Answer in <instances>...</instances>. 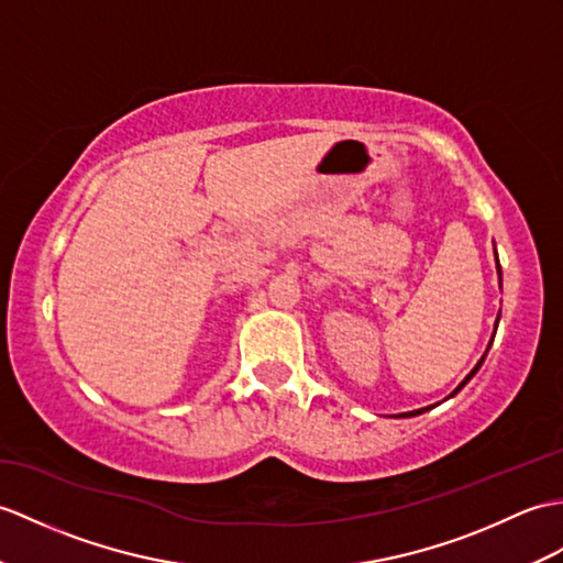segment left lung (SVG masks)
I'll return each instance as SVG.
<instances>
[{"mask_svg": "<svg viewBox=\"0 0 563 563\" xmlns=\"http://www.w3.org/2000/svg\"><path fill=\"white\" fill-rule=\"evenodd\" d=\"M496 271H499V276H501V266H499V258H496ZM496 323H499V319H496ZM482 362H485V357H482V360H479V362H477V367H475V369H473V372H470V374H467V376H465V382H463V384H461V386H459V388H455V390H453V394H451V396H455V394H459V390H461V388H463V386H465V384H467V382H470V378H473V376H475V374H477V369H479V367H482ZM420 412H424V410H415V412H408V415H402V417H410V415H420Z\"/></svg>", "mask_w": 563, "mask_h": 563, "instance_id": "obj_1", "label": "left lung"}]
</instances>
